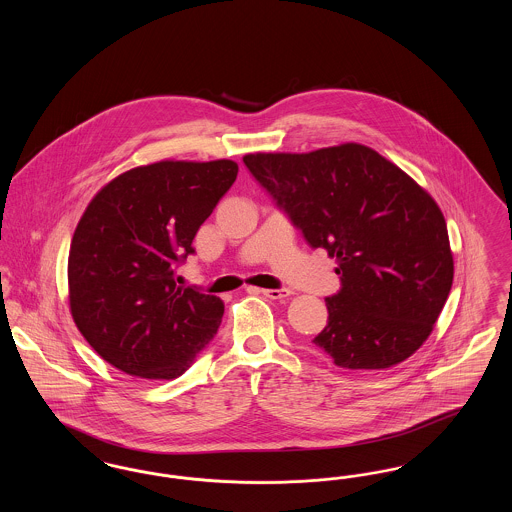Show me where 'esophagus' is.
I'll list each match as a JSON object with an SVG mask.
<instances>
[{
	"instance_id": "1",
	"label": "esophagus",
	"mask_w": 512,
	"mask_h": 512,
	"mask_svg": "<svg viewBox=\"0 0 512 512\" xmlns=\"http://www.w3.org/2000/svg\"><path fill=\"white\" fill-rule=\"evenodd\" d=\"M259 292L263 293V295L268 297V299H284V297H288V295L292 293L288 288H278V290H259Z\"/></svg>"
}]
</instances>
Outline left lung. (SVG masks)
Returning <instances> with one entry per match:
<instances>
[{
    "label": "left lung",
    "instance_id": "8db88e82",
    "mask_svg": "<svg viewBox=\"0 0 512 512\" xmlns=\"http://www.w3.org/2000/svg\"><path fill=\"white\" fill-rule=\"evenodd\" d=\"M245 167L313 249L338 259V293L313 340L334 365L390 368L430 336L453 284L438 203L361 144L249 153Z\"/></svg>",
    "mask_w": 512,
    "mask_h": 512
}]
</instances>
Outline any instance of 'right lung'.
<instances>
[{
  "instance_id": "right-lung-1",
  "label": "right lung",
  "mask_w": 512,
  "mask_h": 512,
  "mask_svg": "<svg viewBox=\"0 0 512 512\" xmlns=\"http://www.w3.org/2000/svg\"><path fill=\"white\" fill-rule=\"evenodd\" d=\"M236 176L228 159L159 161L122 172L90 201L71 242L69 299L109 365L172 380L215 338L224 303L176 286L174 270Z\"/></svg>"
}]
</instances>
